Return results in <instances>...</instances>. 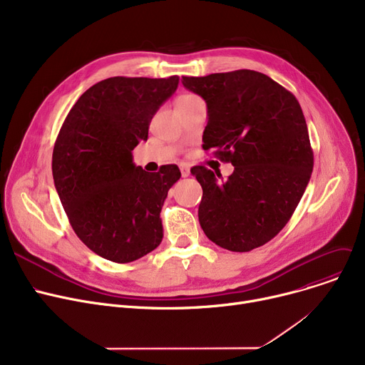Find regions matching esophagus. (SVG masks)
<instances>
[{"label":"esophagus","instance_id":"1","mask_svg":"<svg viewBox=\"0 0 365 365\" xmlns=\"http://www.w3.org/2000/svg\"><path fill=\"white\" fill-rule=\"evenodd\" d=\"M180 171H182V178H187L190 175V170L187 165H180Z\"/></svg>","mask_w":365,"mask_h":365}]
</instances>
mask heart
<instances>
[{
	"label": "heart",
	"instance_id": "1",
	"mask_svg": "<svg viewBox=\"0 0 365 365\" xmlns=\"http://www.w3.org/2000/svg\"><path fill=\"white\" fill-rule=\"evenodd\" d=\"M200 101H201L200 96H197L194 93H183L176 99L175 106H176V110H180V109H185V108L194 105V103H197Z\"/></svg>",
	"mask_w": 365,
	"mask_h": 365
}]
</instances>
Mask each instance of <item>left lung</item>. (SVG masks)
I'll return each instance as SVG.
<instances>
[{"mask_svg": "<svg viewBox=\"0 0 365 365\" xmlns=\"http://www.w3.org/2000/svg\"><path fill=\"white\" fill-rule=\"evenodd\" d=\"M182 83L207 103L204 150L235 167L225 182L204 165L190 168L202 186L200 225L219 247L250 252L278 235L311 179L314 150L302 108L293 93L250 69Z\"/></svg>", "mask_w": 365, "mask_h": 365, "instance_id": "left-lung-1", "label": "left lung"}]
</instances>
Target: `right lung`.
Segmentation results:
<instances>
[{
    "instance_id": "1",
    "label": "right lung",
    "mask_w": 365,
    "mask_h": 365,
    "mask_svg": "<svg viewBox=\"0 0 365 365\" xmlns=\"http://www.w3.org/2000/svg\"><path fill=\"white\" fill-rule=\"evenodd\" d=\"M178 84V75L112 76L81 94L57 134L56 190L76 237L106 260H138L163 241L160 213L180 170L148 173L131 150L148 140L152 117Z\"/></svg>"
}]
</instances>
